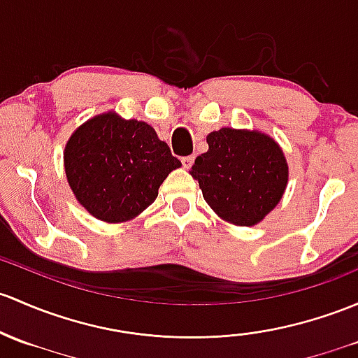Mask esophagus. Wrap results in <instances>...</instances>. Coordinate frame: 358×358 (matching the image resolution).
<instances>
[{
	"mask_svg": "<svg viewBox=\"0 0 358 358\" xmlns=\"http://www.w3.org/2000/svg\"><path fill=\"white\" fill-rule=\"evenodd\" d=\"M194 159H195V156H185V157H182V164L183 166H185L187 169H189L192 164H194Z\"/></svg>",
	"mask_w": 358,
	"mask_h": 358,
	"instance_id": "obj_1",
	"label": "esophagus"
}]
</instances>
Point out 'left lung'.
<instances>
[{"mask_svg":"<svg viewBox=\"0 0 358 358\" xmlns=\"http://www.w3.org/2000/svg\"><path fill=\"white\" fill-rule=\"evenodd\" d=\"M208 152L190 175L209 208L228 223L254 227L278 206L288 183V164L274 138L257 130L221 129L208 135Z\"/></svg>","mask_w":358,"mask_h":358,"instance_id":"obj_1","label":"left lung"}]
</instances>
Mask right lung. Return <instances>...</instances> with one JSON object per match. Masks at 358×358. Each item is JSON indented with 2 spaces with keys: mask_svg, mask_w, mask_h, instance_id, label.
I'll use <instances>...</instances> for the list:
<instances>
[{
  "mask_svg": "<svg viewBox=\"0 0 358 358\" xmlns=\"http://www.w3.org/2000/svg\"><path fill=\"white\" fill-rule=\"evenodd\" d=\"M63 161L77 201L106 223L137 217L156 201L169 173L182 166L152 127L113 111L78 127Z\"/></svg>",
  "mask_w": 358,
  "mask_h": 358,
  "instance_id": "obj_1",
  "label": "right lung"
}]
</instances>
